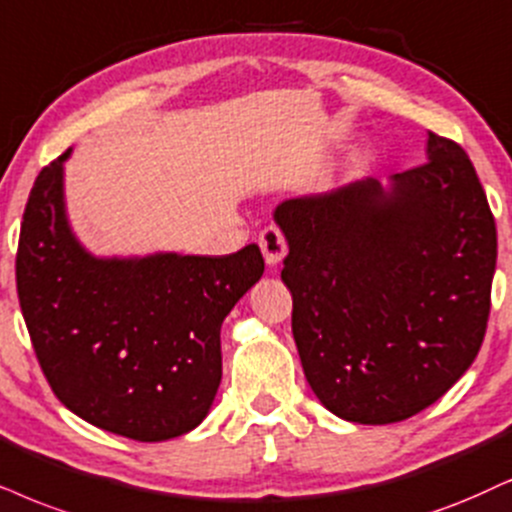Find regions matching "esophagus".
I'll return each mask as SVG.
<instances>
[{
  "label": "esophagus",
  "instance_id": "34e87169",
  "mask_svg": "<svg viewBox=\"0 0 512 512\" xmlns=\"http://www.w3.org/2000/svg\"><path fill=\"white\" fill-rule=\"evenodd\" d=\"M257 243H260L264 262H267L269 267H276V264L288 255L286 236H283L281 229H276V226H267L260 234V238H257Z\"/></svg>",
  "mask_w": 512,
  "mask_h": 512
}]
</instances>
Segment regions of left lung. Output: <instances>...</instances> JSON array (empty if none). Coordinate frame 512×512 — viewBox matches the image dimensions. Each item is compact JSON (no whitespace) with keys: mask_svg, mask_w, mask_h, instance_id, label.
I'll use <instances>...</instances> for the list:
<instances>
[{"mask_svg":"<svg viewBox=\"0 0 512 512\" xmlns=\"http://www.w3.org/2000/svg\"><path fill=\"white\" fill-rule=\"evenodd\" d=\"M281 278L307 383L335 416H416L480 352L496 269L487 193L456 141L428 134V163L274 210Z\"/></svg>","mask_w":512,"mask_h":512,"instance_id":"8db88e82","label":"left lung"}]
</instances>
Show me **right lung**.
Instances as JSON below:
<instances>
[{"instance_id": "obj_1", "label": "right lung", "mask_w": 512, "mask_h": 512, "mask_svg": "<svg viewBox=\"0 0 512 512\" xmlns=\"http://www.w3.org/2000/svg\"><path fill=\"white\" fill-rule=\"evenodd\" d=\"M44 167L23 212L16 286L51 390L75 416L137 442L200 425L222 380L219 331L260 281L255 243L234 255L94 257L70 231L63 163Z\"/></svg>"}]
</instances>
